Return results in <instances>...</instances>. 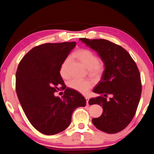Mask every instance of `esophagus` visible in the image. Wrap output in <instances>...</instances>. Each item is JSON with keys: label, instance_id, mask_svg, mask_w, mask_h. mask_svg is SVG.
Here are the masks:
<instances>
[{"label": "esophagus", "instance_id": "obj_1", "mask_svg": "<svg viewBox=\"0 0 154 154\" xmlns=\"http://www.w3.org/2000/svg\"><path fill=\"white\" fill-rule=\"evenodd\" d=\"M85 100H86L87 105H88V100H89V97H88V96H85Z\"/></svg>", "mask_w": 154, "mask_h": 154}]
</instances>
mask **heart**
<instances>
[{
	"label": "heart",
	"mask_w": 154,
	"mask_h": 154,
	"mask_svg": "<svg viewBox=\"0 0 154 154\" xmlns=\"http://www.w3.org/2000/svg\"><path fill=\"white\" fill-rule=\"evenodd\" d=\"M72 56L80 62L83 66L88 69V74L94 78H100L105 71V64L103 61L99 60L98 56L88 49H79L72 54ZM69 60L66 58L62 62L60 66L59 73L64 79L69 77ZM93 83L90 80H79L73 79L68 83V86L71 89L76 90L82 94H86L91 88Z\"/></svg>",
	"instance_id": "obj_1"
}]
</instances>
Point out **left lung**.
<instances>
[{
  "instance_id": "left-lung-1",
  "label": "left lung",
  "mask_w": 154,
  "mask_h": 154,
  "mask_svg": "<svg viewBox=\"0 0 154 154\" xmlns=\"http://www.w3.org/2000/svg\"><path fill=\"white\" fill-rule=\"evenodd\" d=\"M98 54L105 64V71L93 92L100 96L90 98L89 105L103 106V114L92 119L98 130L115 134L124 130L133 119L141 94L139 69L128 52L120 45L105 39L80 38ZM107 95L113 96L109 100Z\"/></svg>"
}]
</instances>
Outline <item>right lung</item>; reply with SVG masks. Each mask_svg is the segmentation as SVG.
<instances>
[{"label": "right lung", "instance_id": "add662e5", "mask_svg": "<svg viewBox=\"0 0 154 154\" xmlns=\"http://www.w3.org/2000/svg\"><path fill=\"white\" fill-rule=\"evenodd\" d=\"M75 45V42H64L36 46L18 65L15 76L18 99L30 124L44 134L63 131L71 124L75 109L86 105L85 98L71 88L65 90L61 98L54 95L59 85H64L60 66Z\"/></svg>", "mask_w": 154, "mask_h": 154}]
</instances>
